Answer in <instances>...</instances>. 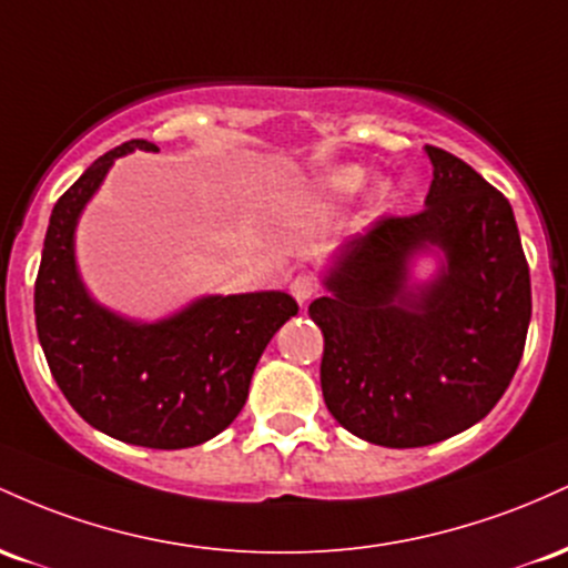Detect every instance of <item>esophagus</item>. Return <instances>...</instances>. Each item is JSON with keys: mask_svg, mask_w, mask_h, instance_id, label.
I'll list each match as a JSON object with an SVG mask.
<instances>
[{"mask_svg": "<svg viewBox=\"0 0 568 568\" xmlns=\"http://www.w3.org/2000/svg\"><path fill=\"white\" fill-rule=\"evenodd\" d=\"M290 292H292V297H295L297 303L301 305H305L311 301V297L316 295V284H314V278L311 276H295L290 282Z\"/></svg>", "mask_w": 568, "mask_h": 568, "instance_id": "1", "label": "esophagus"}]
</instances>
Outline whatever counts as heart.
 Listing matches in <instances>:
<instances>
[{"label": "heart", "mask_w": 568, "mask_h": 568, "mask_svg": "<svg viewBox=\"0 0 568 568\" xmlns=\"http://www.w3.org/2000/svg\"><path fill=\"white\" fill-rule=\"evenodd\" d=\"M367 169H362V165L356 163H348V165H337V169L327 171V174L322 176V190L327 199L333 201H348L354 199L356 193H362L367 184ZM394 199V184L388 180H381L378 184L373 187V201L378 203V206H388Z\"/></svg>", "instance_id": "b5f03b06"}]
</instances>
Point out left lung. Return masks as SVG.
<instances>
[{
	"instance_id": "left-lung-1",
	"label": "left lung",
	"mask_w": 568,
	"mask_h": 568,
	"mask_svg": "<svg viewBox=\"0 0 568 568\" xmlns=\"http://www.w3.org/2000/svg\"><path fill=\"white\" fill-rule=\"evenodd\" d=\"M424 212L386 216L343 244L308 305L324 335L335 422L384 448H422L486 418L524 356L531 278L513 206L439 146H424ZM418 256H435L416 283Z\"/></svg>"
}]
</instances>
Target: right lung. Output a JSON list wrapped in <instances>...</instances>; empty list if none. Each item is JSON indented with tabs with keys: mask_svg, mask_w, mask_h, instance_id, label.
Returning a JSON list of instances; mask_svg holds the SVG:
<instances>
[{
	"mask_svg": "<svg viewBox=\"0 0 568 568\" xmlns=\"http://www.w3.org/2000/svg\"><path fill=\"white\" fill-rule=\"evenodd\" d=\"M133 150L158 144L114 146L53 206L34 284L37 335L63 397L93 429L142 448H193L233 424L260 356L297 303L278 290L203 295L142 322L95 301L74 235L112 163Z\"/></svg>",
	"mask_w": 568,
	"mask_h": 568,
	"instance_id": "obj_1",
	"label": "right lung"
}]
</instances>
